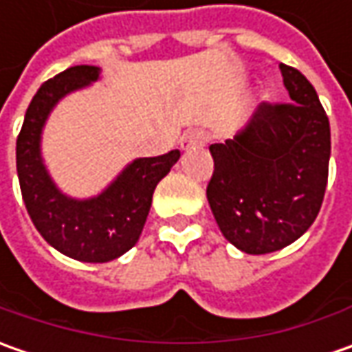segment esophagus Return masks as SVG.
<instances>
[{
	"mask_svg": "<svg viewBox=\"0 0 352 352\" xmlns=\"http://www.w3.org/2000/svg\"><path fill=\"white\" fill-rule=\"evenodd\" d=\"M208 141V133L201 131V129H192V131H186L180 141V146L184 151H190V148H197V146H204Z\"/></svg>",
	"mask_w": 352,
	"mask_h": 352,
	"instance_id": "esophagus-1",
	"label": "esophagus"
}]
</instances>
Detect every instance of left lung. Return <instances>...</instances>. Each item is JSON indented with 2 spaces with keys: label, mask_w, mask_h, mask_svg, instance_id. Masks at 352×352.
Listing matches in <instances>:
<instances>
[{
  "label": "left lung",
  "mask_w": 352,
  "mask_h": 352,
  "mask_svg": "<svg viewBox=\"0 0 352 352\" xmlns=\"http://www.w3.org/2000/svg\"><path fill=\"white\" fill-rule=\"evenodd\" d=\"M292 103L258 105L235 139L210 146L208 201L223 236L249 254L284 249L316 221L327 186L331 131L318 91L280 64Z\"/></svg>",
  "instance_id": "1"
}]
</instances>
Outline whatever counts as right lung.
I'll return each mask as SVG.
<instances>
[{"mask_svg":"<svg viewBox=\"0 0 352 352\" xmlns=\"http://www.w3.org/2000/svg\"><path fill=\"white\" fill-rule=\"evenodd\" d=\"M98 78L100 68L84 64L47 80L29 103L17 137V174L31 221L48 245L82 263H109L135 247L151 211L156 184L180 158V151L137 158L100 196H64L43 164L41 133L58 100Z\"/></svg>","mask_w":352,"mask_h":352,"instance_id":"1","label":"right lung"}]
</instances>
